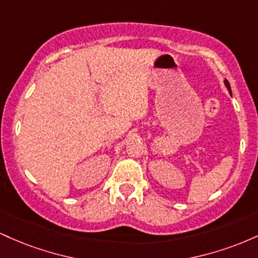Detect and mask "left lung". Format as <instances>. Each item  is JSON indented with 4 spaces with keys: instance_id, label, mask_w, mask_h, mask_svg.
Returning a JSON list of instances; mask_svg holds the SVG:
<instances>
[{
    "instance_id": "8db88e82",
    "label": "left lung",
    "mask_w": 258,
    "mask_h": 258,
    "mask_svg": "<svg viewBox=\"0 0 258 258\" xmlns=\"http://www.w3.org/2000/svg\"><path fill=\"white\" fill-rule=\"evenodd\" d=\"M224 85H226V87L228 88V91H229L230 93H232V90H230V85H229V82L227 81V80H224Z\"/></svg>"
}]
</instances>
